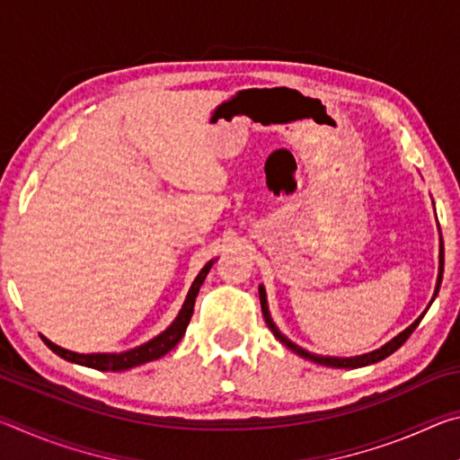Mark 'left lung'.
<instances>
[{
  "label": "left lung",
  "mask_w": 460,
  "mask_h": 460,
  "mask_svg": "<svg viewBox=\"0 0 460 460\" xmlns=\"http://www.w3.org/2000/svg\"><path fill=\"white\" fill-rule=\"evenodd\" d=\"M438 231H440V227H438ZM442 271H445V243H442V235H440L438 278H436V288H434V296H432L430 305L434 302L436 294H438V290H440ZM260 302H261V313H263V318H266V324L270 326V331L274 332V337H276L279 342H282V345H286V347L290 349V351H294L296 355L305 357V359H308V361L318 363V365H324V367H337V369H357V367H365V365H373V363H377V361H381V359H385V357H389L392 353H395V351H398V349L403 345V342L408 341L410 334L416 331V326H418V324H420V321H422V318H424L426 310L430 308V305H428V308L424 310V313L420 314V316L416 318V321L408 326V329H403V331L398 334V337H394L392 341H387L384 347L376 349V351H369V353H365V355H357V357H323V355H314V353L306 351V349L298 347V345H296V342H292L290 339H288L284 332H279V329L276 326V323L271 321V314H270V308H268L266 288H263L261 284H260Z\"/></svg>",
  "instance_id": "left-lung-1"
}]
</instances>
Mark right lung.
Here are the masks:
<instances>
[{
    "instance_id": "1",
    "label": "right lung",
    "mask_w": 460,
    "mask_h": 460,
    "mask_svg": "<svg viewBox=\"0 0 460 460\" xmlns=\"http://www.w3.org/2000/svg\"><path fill=\"white\" fill-rule=\"evenodd\" d=\"M215 260L207 261L205 268L199 271V276L194 278V282L190 286L189 294H186V300L181 308V313L176 314V318L166 331H162L160 334H155L154 339H150L144 345L129 349V351H121V353H75V351H68V349H62L58 345H54L52 341H49L40 334L42 341L46 342V347L52 349L54 353L62 359L76 363V365H84V367H91V369H99V371H126L131 367H137V365H144L147 361H154V359H160V357H164L168 351H172V349L181 342L182 334L186 332V326L190 323V316H192V310H194V300H197V294L200 290L202 282H205V278L208 271H211Z\"/></svg>"
}]
</instances>
